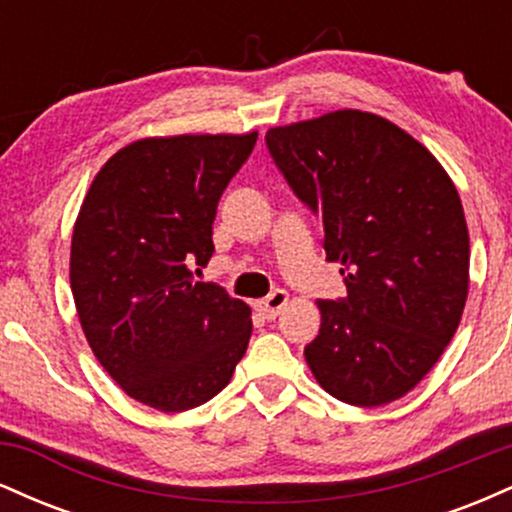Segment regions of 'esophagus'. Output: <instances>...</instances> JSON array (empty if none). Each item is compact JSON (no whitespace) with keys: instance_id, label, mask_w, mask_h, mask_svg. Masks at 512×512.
I'll return each mask as SVG.
<instances>
[{"instance_id":"obj_1","label":"esophagus","mask_w":512,"mask_h":512,"mask_svg":"<svg viewBox=\"0 0 512 512\" xmlns=\"http://www.w3.org/2000/svg\"><path fill=\"white\" fill-rule=\"evenodd\" d=\"M286 303H289V293L276 289L274 293H269L267 298H262V301L257 303V310H260L262 317H267V320H274V317L286 308Z\"/></svg>"}]
</instances>
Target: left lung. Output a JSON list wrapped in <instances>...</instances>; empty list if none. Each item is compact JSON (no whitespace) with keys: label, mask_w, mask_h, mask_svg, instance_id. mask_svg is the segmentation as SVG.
Masks as SVG:
<instances>
[{"label":"left lung","mask_w":512,"mask_h":512,"mask_svg":"<svg viewBox=\"0 0 512 512\" xmlns=\"http://www.w3.org/2000/svg\"><path fill=\"white\" fill-rule=\"evenodd\" d=\"M267 149L320 214L346 296L317 301L305 346L315 380L354 407H380L424 380L450 344L469 291V231L438 158L385 117L334 110L272 127Z\"/></svg>","instance_id":"left-lung-1"}]
</instances>
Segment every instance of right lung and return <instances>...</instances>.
Instances as JSON below:
<instances>
[{"instance_id":"obj_1","label":"right lung","mask_w":512,"mask_h":512,"mask_svg":"<svg viewBox=\"0 0 512 512\" xmlns=\"http://www.w3.org/2000/svg\"><path fill=\"white\" fill-rule=\"evenodd\" d=\"M257 132L178 134L127 144L105 161L76 216L74 305L93 356L129 397L187 411L231 383L250 308L202 284L216 204Z\"/></svg>"}]
</instances>
